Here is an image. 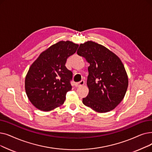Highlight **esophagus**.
I'll list each match as a JSON object with an SVG mask.
<instances>
[{
    "mask_svg": "<svg viewBox=\"0 0 152 152\" xmlns=\"http://www.w3.org/2000/svg\"><path fill=\"white\" fill-rule=\"evenodd\" d=\"M84 84V81L82 80L80 82H78V83H76L75 84V86L76 87H80V86H83Z\"/></svg>",
    "mask_w": 152,
    "mask_h": 152,
    "instance_id": "1",
    "label": "esophagus"
}]
</instances>
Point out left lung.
Returning <instances> with one entry per match:
<instances>
[{"label":"left lung","instance_id":"8db88e82","mask_svg":"<svg viewBox=\"0 0 152 152\" xmlns=\"http://www.w3.org/2000/svg\"><path fill=\"white\" fill-rule=\"evenodd\" d=\"M77 54L90 64L87 80L89 93L83 99V104L100 113L115 109L123 100L129 84L121 59L93 41L80 44Z\"/></svg>","mask_w":152,"mask_h":152}]
</instances>
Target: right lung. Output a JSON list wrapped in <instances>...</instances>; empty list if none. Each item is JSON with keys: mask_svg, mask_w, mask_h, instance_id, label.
<instances>
[{"mask_svg": "<svg viewBox=\"0 0 152 152\" xmlns=\"http://www.w3.org/2000/svg\"><path fill=\"white\" fill-rule=\"evenodd\" d=\"M78 47L71 41H60L43 51L30 66L25 89L28 99L38 109L47 112L64 103L72 88V76L65 64Z\"/></svg>", "mask_w": 152, "mask_h": 152, "instance_id": "obj_1", "label": "right lung"}]
</instances>
